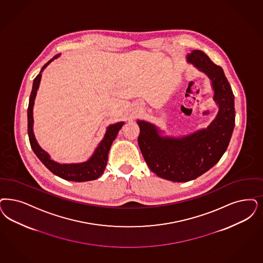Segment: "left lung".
<instances>
[{
    "instance_id": "obj_1",
    "label": "left lung",
    "mask_w": 263,
    "mask_h": 263,
    "mask_svg": "<svg viewBox=\"0 0 263 263\" xmlns=\"http://www.w3.org/2000/svg\"><path fill=\"white\" fill-rule=\"evenodd\" d=\"M186 60L211 81L218 107L216 118L206 128L178 137L163 135L165 131L154 123L137 120L138 144L148 168L159 178L177 182L194 180L214 167L226 153L235 126L234 95L222 68L197 49Z\"/></svg>"
}]
</instances>
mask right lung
I'll list each match as a JSON object with an SVG mask.
<instances>
[{"mask_svg": "<svg viewBox=\"0 0 263 263\" xmlns=\"http://www.w3.org/2000/svg\"><path fill=\"white\" fill-rule=\"evenodd\" d=\"M60 54L55 55L52 59H50L47 63L42 68L41 72L36 77V79L33 82L32 92L29 99V106H28V136L30 145L35 153L37 158L43 162L46 168L53 173L56 176L62 178L66 181H88L97 180L100 176L103 175V173L106 169V165L108 162V156L110 146L112 145V142L116 140L118 136V131L123 126L124 121L117 122L114 124H109L107 127L106 133L104 138L100 142L97 147L95 148L94 153L90 157L81 163H59L56 162L53 159H51L50 155L46 153L45 149L41 147V145L37 144L36 137L34 134V118H33V109L36 99V92L40 87V82L42 79V72L46 69V67L51 63L53 60L57 59Z\"/></svg>", "mask_w": 263, "mask_h": 263, "instance_id": "obj_1", "label": "right lung"}]
</instances>
